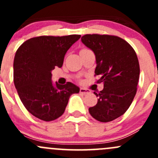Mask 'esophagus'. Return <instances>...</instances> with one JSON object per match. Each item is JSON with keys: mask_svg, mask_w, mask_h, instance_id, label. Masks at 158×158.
Here are the masks:
<instances>
[{"mask_svg": "<svg viewBox=\"0 0 158 158\" xmlns=\"http://www.w3.org/2000/svg\"><path fill=\"white\" fill-rule=\"evenodd\" d=\"M79 92H80V93L84 94V95L89 94L91 92L90 90H89V89H84V88H81L80 90H79Z\"/></svg>", "mask_w": 158, "mask_h": 158, "instance_id": "obj_1", "label": "esophagus"}]
</instances>
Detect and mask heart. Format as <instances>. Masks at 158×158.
Here are the masks:
<instances>
[{"mask_svg":"<svg viewBox=\"0 0 158 158\" xmlns=\"http://www.w3.org/2000/svg\"><path fill=\"white\" fill-rule=\"evenodd\" d=\"M86 49H82V50H86Z\"/></svg>","mask_w":158,"mask_h":158,"instance_id":"1","label":"heart"}]
</instances>
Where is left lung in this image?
Here are the masks:
<instances>
[{
	"instance_id": "obj_1",
	"label": "left lung",
	"mask_w": 158,
	"mask_h": 158,
	"mask_svg": "<svg viewBox=\"0 0 158 158\" xmlns=\"http://www.w3.org/2000/svg\"><path fill=\"white\" fill-rule=\"evenodd\" d=\"M82 42L95 55V76L104 89L95 95L98 102L89 109L91 115L101 122H109L125 114L137 92L140 66L135 49L117 36L85 34Z\"/></svg>"
}]
</instances>
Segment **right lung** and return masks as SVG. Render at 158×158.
<instances>
[{
  "label": "right lung",
  "mask_w": 158,
  "mask_h": 158,
  "mask_svg": "<svg viewBox=\"0 0 158 158\" xmlns=\"http://www.w3.org/2000/svg\"><path fill=\"white\" fill-rule=\"evenodd\" d=\"M81 35L40 36L25 41L16 52L14 82L27 110L40 120H56L64 113L70 95L79 93L72 82L51 81L52 69L62 67L66 52Z\"/></svg>",
  "instance_id": "right-lung-1"
}]
</instances>
